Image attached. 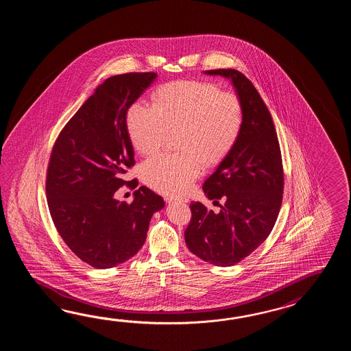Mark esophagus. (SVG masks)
I'll list each match as a JSON object with an SVG mask.
<instances>
[{"label":"esophagus","mask_w":351,"mask_h":351,"mask_svg":"<svg viewBox=\"0 0 351 351\" xmlns=\"http://www.w3.org/2000/svg\"><path fill=\"white\" fill-rule=\"evenodd\" d=\"M165 201L167 202V203H174V202H177V199L173 198L171 195H167V197H165Z\"/></svg>","instance_id":"1"}]
</instances>
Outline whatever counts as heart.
I'll return each instance as SVG.
<instances>
[{
	"mask_svg": "<svg viewBox=\"0 0 351 351\" xmlns=\"http://www.w3.org/2000/svg\"><path fill=\"white\" fill-rule=\"evenodd\" d=\"M243 124L241 99L213 82H168L154 90L152 106L136 101L127 112L128 134L142 156L157 153L168 133H178L180 156H159L142 167L143 180L171 195L186 193L201 176L203 162H223L239 142Z\"/></svg>",
	"mask_w": 351,
	"mask_h": 351,
	"instance_id": "obj_1",
	"label": "heart"
}]
</instances>
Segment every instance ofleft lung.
Returning <instances> with one entry per match:
<instances>
[{"label":"left lung","mask_w":351,"mask_h":351,"mask_svg":"<svg viewBox=\"0 0 351 351\" xmlns=\"http://www.w3.org/2000/svg\"><path fill=\"white\" fill-rule=\"evenodd\" d=\"M230 79L245 110V124L231 154L206 179L208 199H223L215 213L192 202L186 247L203 261L227 267L242 261L269 237L282 203L284 171L269 109L245 75L233 69L204 71Z\"/></svg>","instance_id":"8db88e82"}]
</instances>
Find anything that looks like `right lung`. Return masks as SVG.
Returning a JSON list of instances; mask_svg holds the SVG:
<instances>
[{"label": "right lung", "instance_id": "1", "mask_svg": "<svg viewBox=\"0 0 351 351\" xmlns=\"http://www.w3.org/2000/svg\"><path fill=\"white\" fill-rule=\"evenodd\" d=\"M156 79V73L106 79L53 145L46 178L50 215L69 248L95 269H112L138 254L152 216L165 207L163 198L144 186L130 204L114 197L132 182L123 176L134 165L128 109Z\"/></svg>", "mask_w": 351, "mask_h": 351}]
</instances>
